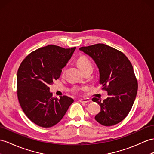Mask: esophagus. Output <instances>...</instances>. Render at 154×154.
I'll use <instances>...</instances> for the list:
<instances>
[{
    "mask_svg": "<svg viewBox=\"0 0 154 154\" xmlns=\"http://www.w3.org/2000/svg\"><path fill=\"white\" fill-rule=\"evenodd\" d=\"M90 101H91V100L89 99V98H84V99H80L79 100L80 102H81V103H88V102H90Z\"/></svg>",
    "mask_w": 154,
    "mask_h": 154,
    "instance_id": "34e87169",
    "label": "esophagus"
}]
</instances>
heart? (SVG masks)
<instances>
[{"mask_svg": "<svg viewBox=\"0 0 154 154\" xmlns=\"http://www.w3.org/2000/svg\"><path fill=\"white\" fill-rule=\"evenodd\" d=\"M77 62L79 66L80 67V68L82 69V71L84 73L89 70L92 71L93 69V66H92V62L90 60V59L88 57H86L85 56H81L77 59ZM66 69V66H64V68H62L61 71L62 74H64L65 73ZM82 90V88L79 87V86H75V87L73 88V90L75 92H79Z\"/></svg>", "mask_w": 154, "mask_h": 154, "instance_id": "b5f03b06", "label": "heart"}]
</instances>
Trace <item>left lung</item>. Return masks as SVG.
I'll list each match as a JSON object with an SVG mask.
<instances>
[{"label": "left lung", "mask_w": 154, "mask_h": 154, "mask_svg": "<svg viewBox=\"0 0 154 154\" xmlns=\"http://www.w3.org/2000/svg\"><path fill=\"white\" fill-rule=\"evenodd\" d=\"M79 50L95 61L102 90L108 92L109 97L103 101L92 99L101 107L96 120L105 126L118 124L131 111L137 93L138 82L131 62L120 51L103 43L82 47Z\"/></svg>", "instance_id": "obj_1"}]
</instances>
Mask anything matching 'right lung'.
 <instances>
[{
  "mask_svg": "<svg viewBox=\"0 0 154 154\" xmlns=\"http://www.w3.org/2000/svg\"><path fill=\"white\" fill-rule=\"evenodd\" d=\"M76 47L49 45L32 51L22 61L17 75V95L22 110L35 124L51 128L65 115L72 98L53 97L49 85L57 80Z\"/></svg>",
  "mask_w": 154,
  "mask_h": 154,
  "instance_id": "1",
  "label": "right lung"
}]
</instances>
